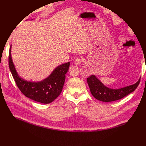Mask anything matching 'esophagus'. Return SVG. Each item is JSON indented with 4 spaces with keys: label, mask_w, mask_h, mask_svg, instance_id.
<instances>
[{
    "label": "esophagus",
    "mask_w": 146,
    "mask_h": 146,
    "mask_svg": "<svg viewBox=\"0 0 146 146\" xmlns=\"http://www.w3.org/2000/svg\"><path fill=\"white\" fill-rule=\"evenodd\" d=\"M82 63V59H80L79 57H77L76 59L74 60V64L77 66H79V65L81 64Z\"/></svg>",
    "instance_id": "1"
}]
</instances>
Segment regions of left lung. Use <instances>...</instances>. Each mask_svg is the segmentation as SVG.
Returning a JSON list of instances; mask_svg holds the SVG:
<instances>
[{
    "mask_svg": "<svg viewBox=\"0 0 146 146\" xmlns=\"http://www.w3.org/2000/svg\"><path fill=\"white\" fill-rule=\"evenodd\" d=\"M140 80L141 79L133 85L118 89H113L105 86L95 76L92 75L87 78V82L92 95L96 99L106 102L119 100L134 92L137 87Z\"/></svg>",
    "mask_w": 146,
    "mask_h": 146,
    "instance_id": "8db88e82",
    "label": "left lung"
}]
</instances>
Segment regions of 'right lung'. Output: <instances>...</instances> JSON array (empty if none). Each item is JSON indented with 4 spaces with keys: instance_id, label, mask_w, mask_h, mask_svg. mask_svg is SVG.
<instances>
[{
    "instance_id": "add662e5",
    "label": "right lung",
    "mask_w": 146,
    "mask_h": 146,
    "mask_svg": "<svg viewBox=\"0 0 146 146\" xmlns=\"http://www.w3.org/2000/svg\"><path fill=\"white\" fill-rule=\"evenodd\" d=\"M11 46L9 49V66L16 85L27 98L42 104H49L60 95L69 69L70 62L58 66L47 78L40 82H30L19 76L11 57Z\"/></svg>"
}]
</instances>
